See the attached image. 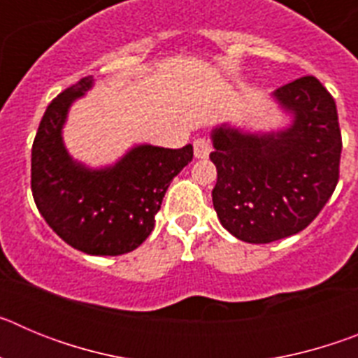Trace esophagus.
Returning a JSON list of instances; mask_svg holds the SVG:
<instances>
[{"mask_svg":"<svg viewBox=\"0 0 358 358\" xmlns=\"http://www.w3.org/2000/svg\"><path fill=\"white\" fill-rule=\"evenodd\" d=\"M211 152V143L206 138H199L194 141V154L197 159H204V157L210 156Z\"/></svg>","mask_w":358,"mask_h":358,"instance_id":"obj_1","label":"esophagus"}]
</instances>
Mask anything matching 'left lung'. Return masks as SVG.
<instances>
[{
    "mask_svg": "<svg viewBox=\"0 0 358 358\" xmlns=\"http://www.w3.org/2000/svg\"><path fill=\"white\" fill-rule=\"evenodd\" d=\"M274 96L294 115L287 131L258 136L218 127L211 134L215 211L231 235L249 243L305 229L339 182L343 138L334 96L312 75Z\"/></svg>",
    "mask_w": 358,
    "mask_h": 358,
    "instance_id": "1",
    "label": "left lung"
}]
</instances>
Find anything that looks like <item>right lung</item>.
Segmentation results:
<instances>
[{"label":"right lung","instance_id":"add662e5","mask_svg":"<svg viewBox=\"0 0 358 358\" xmlns=\"http://www.w3.org/2000/svg\"><path fill=\"white\" fill-rule=\"evenodd\" d=\"M91 84L93 77L80 78L44 113L31 145V195L46 224L71 248L118 256L148 238L170 182L194 159V147L141 145L103 170L73 163L61 131L71 102Z\"/></svg>","mask_w":358,"mask_h":358}]
</instances>
